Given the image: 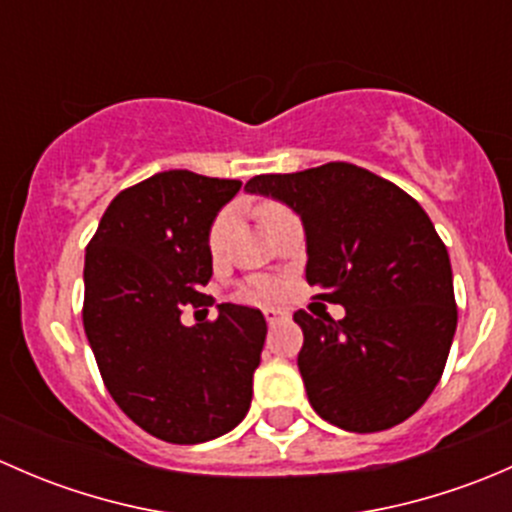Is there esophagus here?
I'll use <instances>...</instances> for the list:
<instances>
[{"mask_svg": "<svg viewBox=\"0 0 512 512\" xmlns=\"http://www.w3.org/2000/svg\"><path fill=\"white\" fill-rule=\"evenodd\" d=\"M265 319H267V324H270V327H275V324L287 322L289 312H287V309H282V307H267L265 309Z\"/></svg>", "mask_w": 512, "mask_h": 512, "instance_id": "1", "label": "esophagus"}]
</instances>
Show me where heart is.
I'll return each mask as SVG.
<instances>
[{
	"instance_id": "1",
	"label": "heart",
	"mask_w": 512,
	"mask_h": 512,
	"mask_svg": "<svg viewBox=\"0 0 512 512\" xmlns=\"http://www.w3.org/2000/svg\"><path fill=\"white\" fill-rule=\"evenodd\" d=\"M282 213H287V208H285V205L277 203V200H262V203L257 205V218H260L262 225L272 223V220L280 218ZM232 220H235V213H232V208H223L218 215H215L213 223H210V227H208V250L213 252V255H218V252L223 250L225 237H227V232H230V227H232ZM272 294H275V285H270V282H252L250 287H245L242 297H247V299H270Z\"/></svg>"
}]
</instances>
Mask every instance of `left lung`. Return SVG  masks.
<instances>
[{
  "label": "left lung",
  "instance_id": "obj_1",
  "mask_svg": "<svg viewBox=\"0 0 512 512\" xmlns=\"http://www.w3.org/2000/svg\"><path fill=\"white\" fill-rule=\"evenodd\" d=\"M245 188L297 210L307 282L319 299L347 309L344 319L294 312L312 409L354 433L414 416L441 379L458 322L451 260L426 210L391 180L344 160L255 175Z\"/></svg>",
  "mask_w": 512,
  "mask_h": 512
}]
</instances>
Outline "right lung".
<instances>
[{"mask_svg":"<svg viewBox=\"0 0 512 512\" xmlns=\"http://www.w3.org/2000/svg\"><path fill=\"white\" fill-rule=\"evenodd\" d=\"M240 180L165 170L121 190L86 245L84 329L121 411L168 443H203L250 409L267 322L260 309L218 304V319L185 327L205 309L213 277L208 227Z\"/></svg>","mask_w":512,"mask_h":512,"instance_id":"1","label":"right lung"}]
</instances>
